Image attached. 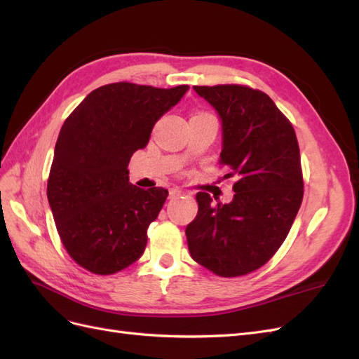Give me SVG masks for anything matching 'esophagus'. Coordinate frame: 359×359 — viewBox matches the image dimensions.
<instances>
[{"instance_id": "esophagus-1", "label": "esophagus", "mask_w": 359, "mask_h": 359, "mask_svg": "<svg viewBox=\"0 0 359 359\" xmlns=\"http://www.w3.org/2000/svg\"><path fill=\"white\" fill-rule=\"evenodd\" d=\"M182 193H184V191H182V190H180L178 187H173V189H170V190H169V198H170V199H173V198H178V196H181Z\"/></svg>"}]
</instances>
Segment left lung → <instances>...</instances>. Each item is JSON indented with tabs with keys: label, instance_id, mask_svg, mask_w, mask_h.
<instances>
[{
	"label": "left lung",
	"instance_id": "obj_1",
	"mask_svg": "<svg viewBox=\"0 0 359 359\" xmlns=\"http://www.w3.org/2000/svg\"><path fill=\"white\" fill-rule=\"evenodd\" d=\"M222 121V165L240 178L233 199L217 205L199 191L187 227L191 257L222 277L252 273L286 240L302 202L295 130L269 97L248 86H193ZM232 173H227L231 177Z\"/></svg>",
	"mask_w": 359,
	"mask_h": 359
}]
</instances>
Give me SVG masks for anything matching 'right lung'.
<instances>
[{"label":"right lung","mask_w":359,"mask_h":359,"mask_svg":"<svg viewBox=\"0 0 359 359\" xmlns=\"http://www.w3.org/2000/svg\"><path fill=\"white\" fill-rule=\"evenodd\" d=\"M118 82L91 91L62 124L48 201L61 241L94 274L118 273L144 255L147 229L168 190L128 182V161L154 124L189 91Z\"/></svg>","instance_id":"add662e5"}]
</instances>
